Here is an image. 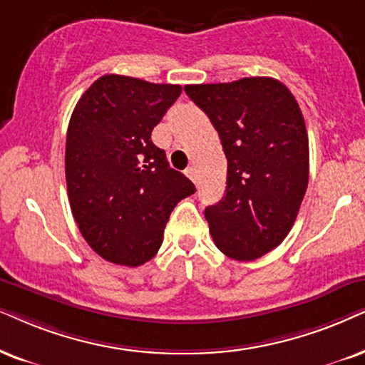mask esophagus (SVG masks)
I'll return each mask as SVG.
<instances>
[{"label": "esophagus", "instance_id": "esophagus-1", "mask_svg": "<svg viewBox=\"0 0 365 365\" xmlns=\"http://www.w3.org/2000/svg\"><path fill=\"white\" fill-rule=\"evenodd\" d=\"M185 175H187L188 178L192 180L193 183H197V170H195V168H193V167H188V168L185 170Z\"/></svg>", "mask_w": 365, "mask_h": 365}]
</instances>
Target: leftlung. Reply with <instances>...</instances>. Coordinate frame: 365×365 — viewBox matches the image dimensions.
Here are the masks:
<instances>
[{
  "label": "left lung",
  "instance_id": "8db88e82",
  "mask_svg": "<svg viewBox=\"0 0 365 365\" xmlns=\"http://www.w3.org/2000/svg\"><path fill=\"white\" fill-rule=\"evenodd\" d=\"M209 116L227 158V187L205 209L215 246L252 261L283 242L308 187L310 151L302 109L271 77L185 86Z\"/></svg>",
  "mask_w": 365,
  "mask_h": 365
}]
</instances>
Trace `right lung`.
<instances>
[{
	"mask_svg": "<svg viewBox=\"0 0 365 365\" xmlns=\"http://www.w3.org/2000/svg\"><path fill=\"white\" fill-rule=\"evenodd\" d=\"M180 94L182 86L108 73L71 116L66 180L72 215L87 244L114 264L150 261L175 205L195 192L151 141Z\"/></svg>",
	"mask_w": 365,
	"mask_h": 365,
	"instance_id": "add662e5",
	"label": "right lung"
}]
</instances>
